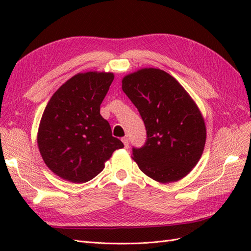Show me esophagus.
Here are the masks:
<instances>
[{
  "label": "esophagus",
  "instance_id": "34e87169",
  "mask_svg": "<svg viewBox=\"0 0 251 251\" xmlns=\"http://www.w3.org/2000/svg\"><path fill=\"white\" fill-rule=\"evenodd\" d=\"M122 141H123V143H124V147H125V149H128V147H129V141H128V138H127V137L122 138Z\"/></svg>",
  "mask_w": 251,
  "mask_h": 251
}]
</instances>
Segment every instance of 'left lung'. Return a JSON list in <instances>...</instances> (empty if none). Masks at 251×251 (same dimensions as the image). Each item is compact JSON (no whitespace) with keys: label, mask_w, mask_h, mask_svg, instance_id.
Masks as SVG:
<instances>
[{"label":"left lung","mask_w":251,"mask_h":251,"mask_svg":"<svg viewBox=\"0 0 251 251\" xmlns=\"http://www.w3.org/2000/svg\"><path fill=\"white\" fill-rule=\"evenodd\" d=\"M122 88L146 126V143L132 148L141 172L161 183L185 177L200 161L206 142L205 122L194 100L177 79L154 68L126 75Z\"/></svg>","instance_id":"obj_1"}]
</instances>
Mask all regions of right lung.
I'll list each match as a JSON object with an SVG mask.
<instances>
[{
	"label": "right lung",
	"mask_w": 251,
	"mask_h": 251,
	"mask_svg": "<svg viewBox=\"0 0 251 251\" xmlns=\"http://www.w3.org/2000/svg\"><path fill=\"white\" fill-rule=\"evenodd\" d=\"M113 73H78L51 96L42 115L37 146L52 173L73 183H84L102 172L123 142L112 136L100 104L113 82Z\"/></svg>",
	"instance_id": "1"
}]
</instances>
